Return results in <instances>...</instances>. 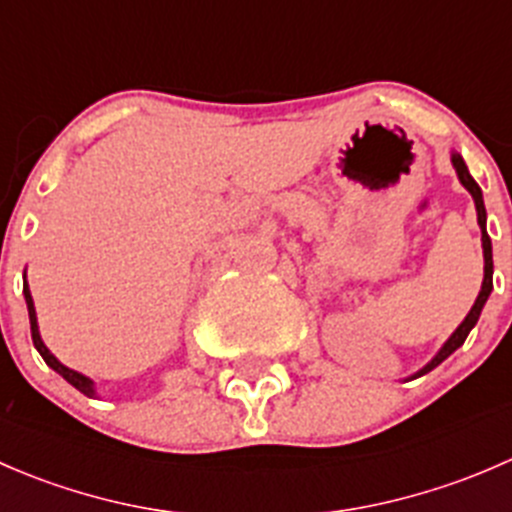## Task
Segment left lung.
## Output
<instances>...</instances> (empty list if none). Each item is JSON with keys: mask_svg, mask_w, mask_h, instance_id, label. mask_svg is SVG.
Here are the masks:
<instances>
[{"mask_svg": "<svg viewBox=\"0 0 512 512\" xmlns=\"http://www.w3.org/2000/svg\"><path fill=\"white\" fill-rule=\"evenodd\" d=\"M451 163H453V168H456L458 180H461L463 188H466L468 193L473 195V203H476L478 225H480V240H483V260H485V265H483V285H480V292H478V297H476V304H473L471 312L466 314V319H463V322L458 324L456 332H453L451 337H448V342L443 344L441 352H438L436 356H433V359L428 361V364L423 366L421 371H416L414 379H416V376L428 374V371H431V369H436V366L441 364L443 359H448V356H451L453 352H456L458 347H463V342H466V337H468V334H471V329L476 327V322H478L480 312H483L485 302H488L490 292H493V245H490L488 230H485V205H483V193H480L478 183H476V180L471 178V173H468V165L463 163V158L458 156V153H451Z\"/></svg>", "mask_w": 512, "mask_h": 512, "instance_id": "left-lung-1", "label": "left lung"}]
</instances>
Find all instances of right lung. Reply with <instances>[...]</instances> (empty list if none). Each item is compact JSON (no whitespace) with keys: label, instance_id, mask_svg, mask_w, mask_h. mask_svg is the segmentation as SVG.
I'll list each match as a JSON object with an SVG mask.
<instances>
[{"label":"right lung","instance_id":"right-lung-1","mask_svg":"<svg viewBox=\"0 0 512 512\" xmlns=\"http://www.w3.org/2000/svg\"><path fill=\"white\" fill-rule=\"evenodd\" d=\"M24 299H27V309H29V324H32V342L36 347V352L41 354V359L46 361V364L51 366V369L56 371V374L64 376L66 381H69L71 386H76V389L81 391V394L86 396H96V389H94V381L89 379V376L79 374V371L69 369V366L61 364L59 359H56L54 354L46 349V344L41 342V334H39V324H36V309H34V299H32V292H29V285H27V277H24Z\"/></svg>","mask_w":512,"mask_h":512}]
</instances>
